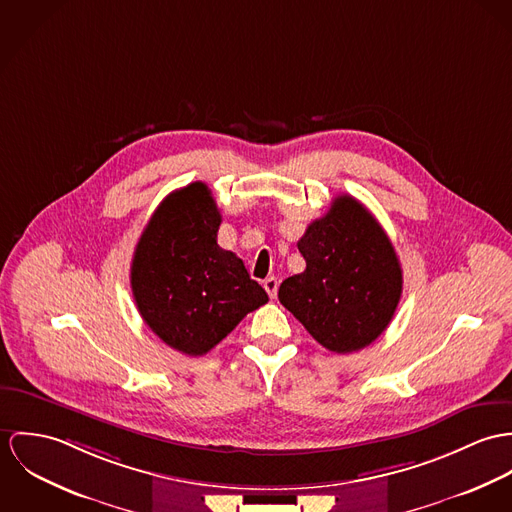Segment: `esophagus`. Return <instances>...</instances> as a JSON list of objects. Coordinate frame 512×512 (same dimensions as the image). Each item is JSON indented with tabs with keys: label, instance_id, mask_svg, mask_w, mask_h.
I'll return each instance as SVG.
<instances>
[{
	"label": "esophagus",
	"instance_id": "1",
	"mask_svg": "<svg viewBox=\"0 0 512 512\" xmlns=\"http://www.w3.org/2000/svg\"><path fill=\"white\" fill-rule=\"evenodd\" d=\"M265 290H267V294L271 296V298H275L277 296V290H279V279L277 277H269V279H265Z\"/></svg>",
	"mask_w": 512,
	"mask_h": 512
}]
</instances>
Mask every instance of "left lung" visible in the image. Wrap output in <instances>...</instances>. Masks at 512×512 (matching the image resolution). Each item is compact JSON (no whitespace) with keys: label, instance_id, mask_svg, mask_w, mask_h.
<instances>
[{"label":"left lung","instance_id":"1","mask_svg":"<svg viewBox=\"0 0 512 512\" xmlns=\"http://www.w3.org/2000/svg\"><path fill=\"white\" fill-rule=\"evenodd\" d=\"M306 261L279 288V300L334 353H353L377 340L395 316L402 269L395 247L373 214L353 196L334 198L298 241Z\"/></svg>","mask_w":512,"mask_h":512}]
</instances>
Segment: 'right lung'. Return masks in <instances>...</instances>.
<instances>
[{
	"label": "right lung",
	"mask_w": 512,
	"mask_h": 512,
	"mask_svg": "<svg viewBox=\"0 0 512 512\" xmlns=\"http://www.w3.org/2000/svg\"><path fill=\"white\" fill-rule=\"evenodd\" d=\"M220 210L204 182L171 192L143 229L131 290L145 324L172 349L208 353L269 302L243 261L218 245Z\"/></svg>",
	"instance_id": "add662e5"
}]
</instances>
